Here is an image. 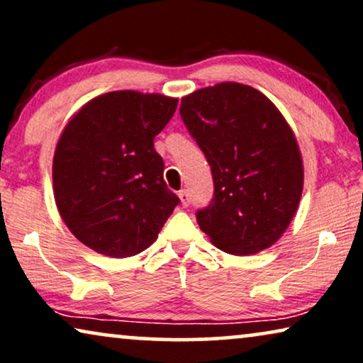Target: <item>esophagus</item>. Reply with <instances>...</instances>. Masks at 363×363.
<instances>
[{"instance_id": "obj_1", "label": "esophagus", "mask_w": 363, "mask_h": 363, "mask_svg": "<svg viewBox=\"0 0 363 363\" xmlns=\"http://www.w3.org/2000/svg\"><path fill=\"white\" fill-rule=\"evenodd\" d=\"M178 198H180L183 208H186L188 205H190V195H188L186 190H180V191H178Z\"/></svg>"}]
</instances>
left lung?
<instances>
[{
    "mask_svg": "<svg viewBox=\"0 0 363 363\" xmlns=\"http://www.w3.org/2000/svg\"><path fill=\"white\" fill-rule=\"evenodd\" d=\"M180 116L211 167L200 230L236 256L274 245L299 206L304 168L289 123L256 89L221 82L182 99Z\"/></svg>",
    "mask_w": 363,
    "mask_h": 363,
    "instance_id": "8db88e82",
    "label": "left lung"
}]
</instances>
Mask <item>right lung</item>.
<instances>
[{
    "mask_svg": "<svg viewBox=\"0 0 363 363\" xmlns=\"http://www.w3.org/2000/svg\"><path fill=\"white\" fill-rule=\"evenodd\" d=\"M177 104L162 94L108 92L87 102L64 128L52 162L54 198L69 230L91 250L138 255L180 203L153 148Z\"/></svg>",
    "mask_w": 363,
    "mask_h": 363,
    "instance_id": "right-lung-1",
    "label": "right lung"
}]
</instances>
